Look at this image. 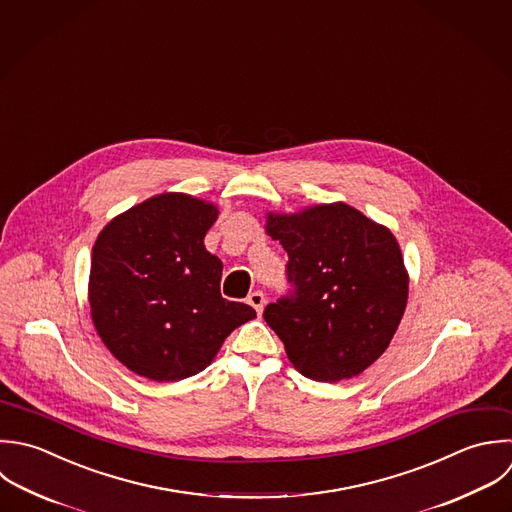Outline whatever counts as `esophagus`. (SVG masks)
I'll use <instances>...</instances> for the list:
<instances>
[{"label":"esophagus","instance_id":"obj_1","mask_svg":"<svg viewBox=\"0 0 512 512\" xmlns=\"http://www.w3.org/2000/svg\"><path fill=\"white\" fill-rule=\"evenodd\" d=\"M247 303L257 311L261 313L263 311V305H265V295L261 291H253L249 297H247Z\"/></svg>","mask_w":512,"mask_h":512}]
</instances>
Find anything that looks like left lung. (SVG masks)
I'll list each match as a JSON object with an SVG mask.
<instances>
[{
  "instance_id": "left-lung-1",
  "label": "left lung",
  "mask_w": 512,
  "mask_h": 512,
  "mask_svg": "<svg viewBox=\"0 0 512 512\" xmlns=\"http://www.w3.org/2000/svg\"><path fill=\"white\" fill-rule=\"evenodd\" d=\"M265 229L289 255L293 289L263 313L289 361L321 383L357 377L387 351L407 307L395 235L347 203L267 213Z\"/></svg>"
}]
</instances>
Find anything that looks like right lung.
Here are the masks:
<instances>
[{"mask_svg":"<svg viewBox=\"0 0 512 512\" xmlns=\"http://www.w3.org/2000/svg\"><path fill=\"white\" fill-rule=\"evenodd\" d=\"M217 207L161 193L117 215L99 233L89 271L97 335L129 371L181 381L211 365L255 309L221 297L223 263L203 239Z\"/></svg>","mask_w":512,"mask_h":512,"instance_id":"add662e5","label":"right lung"}]
</instances>
